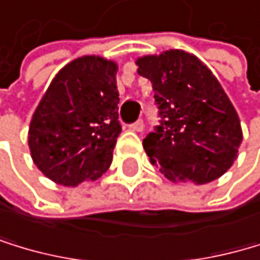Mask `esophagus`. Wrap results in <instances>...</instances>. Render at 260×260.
Returning a JSON list of instances; mask_svg holds the SVG:
<instances>
[{"mask_svg":"<svg viewBox=\"0 0 260 260\" xmlns=\"http://www.w3.org/2000/svg\"><path fill=\"white\" fill-rule=\"evenodd\" d=\"M131 129L137 133H142L144 131V119H137L134 124H131Z\"/></svg>","mask_w":260,"mask_h":260,"instance_id":"1","label":"esophagus"}]
</instances>
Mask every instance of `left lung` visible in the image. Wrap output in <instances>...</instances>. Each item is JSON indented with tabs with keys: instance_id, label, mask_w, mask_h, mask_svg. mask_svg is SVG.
Segmentation results:
<instances>
[{
	"instance_id": "left-lung-1",
	"label": "left lung",
	"mask_w": 260,
	"mask_h": 260,
	"mask_svg": "<svg viewBox=\"0 0 260 260\" xmlns=\"http://www.w3.org/2000/svg\"><path fill=\"white\" fill-rule=\"evenodd\" d=\"M155 91L159 124L145 153L173 182L208 184L225 174L243 141L240 118L212 72L180 49L137 59Z\"/></svg>"
}]
</instances>
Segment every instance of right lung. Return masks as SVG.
<instances>
[{
    "mask_svg": "<svg viewBox=\"0 0 260 260\" xmlns=\"http://www.w3.org/2000/svg\"><path fill=\"white\" fill-rule=\"evenodd\" d=\"M115 62L84 55L67 63L36 107L28 147L41 173L65 187L101 177L110 168L116 139Z\"/></svg>",
    "mask_w": 260,
    "mask_h": 260,
    "instance_id": "right-lung-1",
    "label": "right lung"
}]
</instances>
